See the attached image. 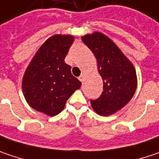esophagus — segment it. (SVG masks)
<instances>
[{
    "label": "esophagus",
    "instance_id": "esophagus-1",
    "mask_svg": "<svg viewBox=\"0 0 159 159\" xmlns=\"http://www.w3.org/2000/svg\"><path fill=\"white\" fill-rule=\"evenodd\" d=\"M84 79H85V75H84V74H82L79 76V80L83 83V82L84 81Z\"/></svg>",
    "mask_w": 159,
    "mask_h": 159
}]
</instances>
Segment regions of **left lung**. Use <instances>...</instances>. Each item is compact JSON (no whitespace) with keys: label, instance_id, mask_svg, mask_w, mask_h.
<instances>
[{"label":"left lung","instance_id":"obj_1","mask_svg":"<svg viewBox=\"0 0 159 159\" xmlns=\"http://www.w3.org/2000/svg\"><path fill=\"white\" fill-rule=\"evenodd\" d=\"M94 54L98 72L103 80L100 98L91 100L93 110L100 116H110L124 107L134 95L137 75L133 63L107 35L94 32L82 36Z\"/></svg>","mask_w":159,"mask_h":159}]
</instances>
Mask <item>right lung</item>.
Wrapping results in <instances>:
<instances>
[{"label":"right lung","instance_id":"1","mask_svg":"<svg viewBox=\"0 0 159 159\" xmlns=\"http://www.w3.org/2000/svg\"><path fill=\"white\" fill-rule=\"evenodd\" d=\"M74 39L70 34L51 36L39 48L25 71L22 90L26 102L50 116L60 113L66 100L82 85L64 60Z\"/></svg>","mask_w":159,"mask_h":159}]
</instances>
